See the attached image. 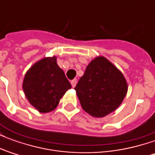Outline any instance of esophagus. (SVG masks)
Here are the masks:
<instances>
[{
  "label": "esophagus",
  "instance_id": "esophagus-1",
  "mask_svg": "<svg viewBox=\"0 0 155 155\" xmlns=\"http://www.w3.org/2000/svg\"><path fill=\"white\" fill-rule=\"evenodd\" d=\"M71 85H72V87L74 88L75 87V85H76V83H77V80L76 79H74V80H72L71 81Z\"/></svg>",
  "mask_w": 155,
  "mask_h": 155
}]
</instances>
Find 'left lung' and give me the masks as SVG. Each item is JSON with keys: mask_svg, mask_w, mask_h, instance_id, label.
Instances as JSON below:
<instances>
[{"mask_svg": "<svg viewBox=\"0 0 155 155\" xmlns=\"http://www.w3.org/2000/svg\"><path fill=\"white\" fill-rule=\"evenodd\" d=\"M81 107L95 118L110 114L120 106L128 91L122 72L104 56L91 61L74 88Z\"/></svg>", "mask_w": 155, "mask_h": 155, "instance_id": "8db88e82", "label": "left lung"}]
</instances>
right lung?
<instances>
[{"label": "right lung", "instance_id": "add662e5", "mask_svg": "<svg viewBox=\"0 0 155 155\" xmlns=\"http://www.w3.org/2000/svg\"><path fill=\"white\" fill-rule=\"evenodd\" d=\"M23 91L30 104L41 113H49L57 107L64 93L71 88L56 56L41 59L25 73Z\"/></svg>", "mask_w": 155, "mask_h": 155}]
</instances>
